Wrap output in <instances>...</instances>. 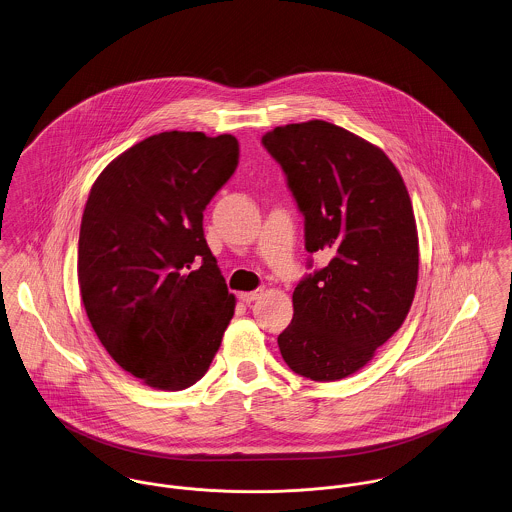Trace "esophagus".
<instances>
[{
    "label": "esophagus",
    "mask_w": 512,
    "mask_h": 512,
    "mask_svg": "<svg viewBox=\"0 0 512 512\" xmlns=\"http://www.w3.org/2000/svg\"><path fill=\"white\" fill-rule=\"evenodd\" d=\"M259 296H261V290H253V292H241V294H239V300H241L243 304H251V302H255Z\"/></svg>",
    "instance_id": "esophagus-1"
}]
</instances>
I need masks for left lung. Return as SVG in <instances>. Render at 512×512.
I'll use <instances>...</instances> for the list:
<instances>
[{
    "label": "left lung",
    "mask_w": 512,
    "mask_h": 512,
    "mask_svg": "<svg viewBox=\"0 0 512 512\" xmlns=\"http://www.w3.org/2000/svg\"><path fill=\"white\" fill-rule=\"evenodd\" d=\"M261 144L304 216L306 251L331 255L294 288V317L278 349L304 378L341 380L409 314L419 276L411 198L380 148L331 122L276 126Z\"/></svg>",
    "instance_id": "1"
}]
</instances>
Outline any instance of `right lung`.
Returning <instances> with one entry per match:
<instances>
[{
    "label": "right lung",
    "instance_id": "1",
    "mask_svg": "<svg viewBox=\"0 0 512 512\" xmlns=\"http://www.w3.org/2000/svg\"><path fill=\"white\" fill-rule=\"evenodd\" d=\"M237 163L232 134L171 130L126 150L91 187L79 230L81 300L107 353L152 388L198 382L234 315L202 212Z\"/></svg>",
    "mask_w": 512,
    "mask_h": 512
}]
</instances>
